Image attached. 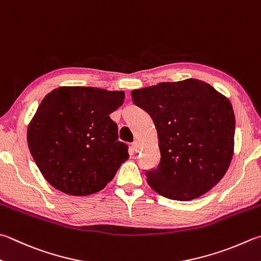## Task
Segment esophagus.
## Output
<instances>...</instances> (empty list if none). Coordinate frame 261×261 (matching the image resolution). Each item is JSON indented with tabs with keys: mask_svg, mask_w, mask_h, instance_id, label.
<instances>
[{
	"mask_svg": "<svg viewBox=\"0 0 261 261\" xmlns=\"http://www.w3.org/2000/svg\"><path fill=\"white\" fill-rule=\"evenodd\" d=\"M132 150L135 152H139V150H140V145H139V143H137V142H134V143L132 144Z\"/></svg>",
	"mask_w": 261,
	"mask_h": 261,
	"instance_id": "esophagus-1",
	"label": "esophagus"
}]
</instances>
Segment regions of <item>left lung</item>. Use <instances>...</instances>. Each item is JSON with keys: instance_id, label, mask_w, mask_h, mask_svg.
I'll use <instances>...</instances> for the list:
<instances>
[{"instance_id": "obj_1", "label": "left lung", "mask_w": 261, "mask_h": 261, "mask_svg": "<svg viewBox=\"0 0 261 261\" xmlns=\"http://www.w3.org/2000/svg\"><path fill=\"white\" fill-rule=\"evenodd\" d=\"M130 94L158 133L160 162L145 173L150 188L177 201L196 199L213 189L234 154L235 116L227 97L194 78Z\"/></svg>"}]
</instances>
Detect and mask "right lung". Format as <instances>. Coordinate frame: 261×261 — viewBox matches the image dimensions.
<instances>
[{
    "mask_svg": "<svg viewBox=\"0 0 261 261\" xmlns=\"http://www.w3.org/2000/svg\"><path fill=\"white\" fill-rule=\"evenodd\" d=\"M124 100L122 91L81 86L58 87L44 97L28 125L27 142L54 189L85 196L112 180L129 158L110 118Z\"/></svg>",
    "mask_w": 261,
    "mask_h": 261,
    "instance_id": "1",
    "label": "right lung"
}]
</instances>
